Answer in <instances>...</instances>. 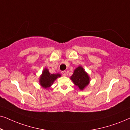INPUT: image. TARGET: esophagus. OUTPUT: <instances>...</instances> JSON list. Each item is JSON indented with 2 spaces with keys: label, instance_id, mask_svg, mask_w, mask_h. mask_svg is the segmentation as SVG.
Segmentation results:
<instances>
[{
  "label": "esophagus",
  "instance_id": "obj_1",
  "mask_svg": "<svg viewBox=\"0 0 130 130\" xmlns=\"http://www.w3.org/2000/svg\"><path fill=\"white\" fill-rule=\"evenodd\" d=\"M61 74H62V75H63V76H65L67 75V72H66V71H62Z\"/></svg>",
  "mask_w": 130,
  "mask_h": 130
}]
</instances>
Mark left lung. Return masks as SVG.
Masks as SVG:
<instances>
[{"mask_svg": "<svg viewBox=\"0 0 130 130\" xmlns=\"http://www.w3.org/2000/svg\"><path fill=\"white\" fill-rule=\"evenodd\" d=\"M70 79L80 90H83L89 83V77L81 66L74 70Z\"/></svg>", "mask_w": 130, "mask_h": 130, "instance_id": "left-lung-1", "label": "left lung"}]
</instances>
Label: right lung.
<instances>
[{
	"mask_svg": "<svg viewBox=\"0 0 130 130\" xmlns=\"http://www.w3.org/2000/svg\"><path fill=\"white\" fill-rule=\"evenodd\" d=\"M60 74H51L48 70L45 69L40 79V83L44 88H47L51 86L55 80L58 77H60Z\"/></svg>",
	"mask_w": 130,
	"mask_h": 130,
	"instance_id": "add662e5",
	"label": "right lung"
}]
</instances>
